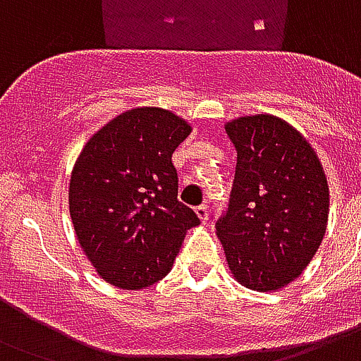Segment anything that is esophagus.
I'll list each match as a JSON object with an SVG mask.
<instances>
[{
  "mask_svg": "<svg viewBox=\"0 0 361 361\" xmlns=\"http://www.w3.org/2000/svg\"><path fill=\"white\" fill-rule=\"evenodd\" d=\"M195 214L200 216L201 222L205 224L207 220H209V207L207 205H200V207H195Z\"/></svg>",
  "mask_w": 361,
  "mask_h": 361,
  "instance_id": "34e87169",
  "label": "esophagus"
}]
</instances>
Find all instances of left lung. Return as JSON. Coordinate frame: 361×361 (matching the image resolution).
Wrapping results in <instances>:
<instances>
[{"label":"left lung","mask_w":361,"mask_h":361,"mask_svg":"<svg viewBox=\"0 0 361 361\" xmlns=\"http://www.w3.org/2000/svg\"><path fill=\"white\" fill-rule=\"evenodd\" d=\"M237 150L228 209L214 228L243 286L271 292L305 269L326 233L328 180L300 131L271 114L226 124Z\"/></svg>","instance_id":"1"}]
</instances>
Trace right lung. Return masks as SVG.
<instances>
[{
	"label": "right lung",
	"mask_w": 361,
	"mask_h": 361,
	"mask_svg": "<svg viewBox=\"0 0 361 361\" xmlns=\"http://www.w3.org/2000/svg\"><path fill=\"white\" fill-rule=\"evenodd\" d=\"M190 128L166 109L126 111L85 145L69 183L80 247L109 284L141 290L171 271L186 230L200 224L178 201L171 156Z\"/></svg>",
	"instance_id": "add662e5"
}]
</instances>
